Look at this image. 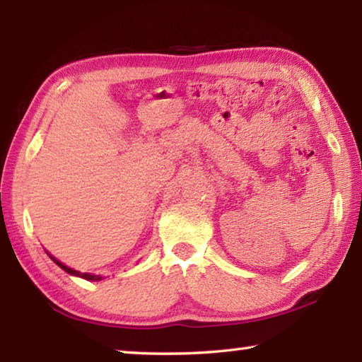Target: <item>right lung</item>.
I'll use <instances>...</instances> for the list:
<instances>
[{
  "instance_id": "right-lung-1",
  "label": "right lung",
  "mask_w": 362,
  "mask_h": 362,
  "mask_svg": "<svg viewBox=\"0 0 362 362\" xmlns=\"http://www.w3.org/2000/svg\"><path fill=\"white\" fill-rule=\"evenodd\" d=\"M51 259H52L54 262H56L60 268L65 269L66 273L73 274V276H79V278H84V279H88V281H100V279H102V276H99V274H90V273H81V272H76V269L69 268L66 265H64V263H60L59 260L54 259V257H51Z\"/></svg>"
}]
</instances>
